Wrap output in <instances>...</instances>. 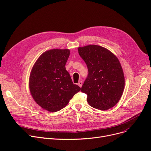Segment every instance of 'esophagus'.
Segmentation results:
<instances>
[{
	"instance_id": "esophagus-1",
	"label": "esophagus",
	"mask_w": 151,
	"mask_h": 151,
	"mask_svg": "<svg viewBox=\"0 0 151 151\" xmlns=\"http://www.w3.org/2000/svg\"><path fill=\"white\" fill-rule=\"evenodd\" d=\"M78 85L80 87L82 86V85H83V81H79V83H78Z\"/></svg>"
}]
</instances>
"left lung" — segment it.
Instances as JSON below:
<instances>
[{
	"mask_svg": "<svg viewBox=\"0 0 151 151\" xmlns=\"http://www.w3.org/2000/svg\"><path fill=\"white\" fill-rule=\"evenodd\" d=\"M78 53L88 69V75L81 88L92 107L106 110L120 100L124 88L123 70L118 59L111 52L98 45L78 48Z\"/></svg>",
	"mask_w": 151,
	"mask_h": 151,
	"instance_id": "1",
	"label": "left lung"
}]
</instances>
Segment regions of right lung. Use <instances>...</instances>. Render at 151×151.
Masks as SVG:
<instances>
[{"instance_id": "add662e5", "label": "right lung", "mask_w": 151, "mask_h": 151, "mask_svg": "<svg viewBox=\"0 0 151 151\" xmlns=\"http://www.w3.org/2000/svg\"><path fill=\"white\" fill-rule=\"evenodd\" d=\"M69 50L54 49L39 57L31 71L29 88L34 100L43 109L56 112L81 90L73 83L65 64Z\"/></svg>"}]
</instances>
